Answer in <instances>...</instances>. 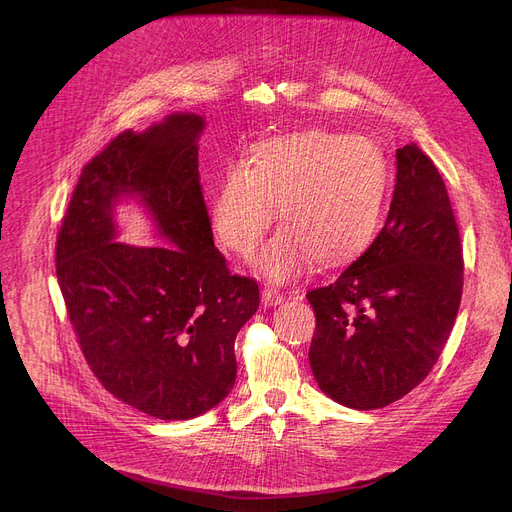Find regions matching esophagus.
Here are the masks:
<instances>
[{"mask_svg": "<svg viewBox=\"0 0 512 512\" xmlns=\"http://www.w3.org/2000/svg\"><path fill=\"white\" fill-rule=\"evenodd\" d=\"M261 302L265 306H277L283 302V294L279 289H273V287H263L261 291Z\"/></svg>", "mask_w": 512, "mask_h": 512, "instance_id": "34e87169", "label": "esophagus"}]
</instances>
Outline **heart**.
<instances>
[{
	"mask_svg": "<svg viewBox=\"0 0 512 512\" xmlns=\"http://www.w3.org/2000/svg\"><path fill=\"white\" fill-rule=\"evenodd\" d=\"M387 164L367 137L308 131L259 143L247 164H231L210 204L212 231L225 249L249 257L275 206L283 227L255 257L273 281L300 275L318 259L340 267L367 249L379 229Z\"/></svg>",
	"mask_w": 512,
	"mask_h": 512,
	"instance_id": "obj_1",
	"label": "heart"
}]
</instances>
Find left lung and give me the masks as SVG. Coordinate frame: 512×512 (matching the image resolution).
Segmentation results:
<instances>
[{"label": "left lung", "mask_w": 512, "mask_h": 512, "mask_svg": "<svg viewBox=\"0 0 512 512\" xmlns=\"http://www.w3.org/2000/svg\"><path fill=\"white\" fill-rule=\"evenodd\" d=\"M464 287L460 231L444 178L415 143L397 150L387 223L330 285L308 291L316 312L310 367L334 401L381 409L433 369Z\"/></svg>", "instance_id": "obj_1"}]
</instances>
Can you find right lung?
<instances>
[{"label":"right lung","instance_id":"1","mask_svg":"<svg viewBox=\"0 0 512 512\" xmlns=\"http://www.w3.org/2000/svg\"><path fill=\"white\" fill-rule=\"evenodd\" d=\"M204 119L170 115L115 135L81 172L56 237V277L85 360L119 401L192 419L235 385V338L259 285L214 247L198 174ZM137 193L174 248L113 242L112 204Z\"/></svg>","mask_w":512,"mask_h":512}]
</instances>
